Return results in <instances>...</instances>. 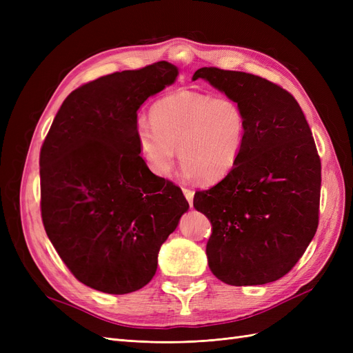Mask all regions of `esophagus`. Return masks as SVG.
<instances>
[{
  "label": "esophagus",
  "instance_id": "34e87169",
  "mask_svg": "<svg viewBox=\"0 0 353 353\" xmlns=\"http://www.w3.org/2000/svg\"><path fill=\"white\" fill-rule=\"evenodd\" d=\"M183 193L188 201L190 206H193V199H194V191L190 190V188H183Z\"/></svg>",
  "mask_w": 353,
  "mask_h": 353
}]
</instances>
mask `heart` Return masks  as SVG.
<instances>
[{
	"mask_svg": "<svg viewBox=\"0 0 353 353\" xmlns=\"http://www.w3.org/2000/svg\"><path fill=\"white\" fill-rule=\"evenodd\" d=\"M150 123L138 126L137 150L150 172L168 178L176 150L185 178L218 183L237 165L248 122L241 105L230 97L176 91L157 100Z\"/></svg>",
	"mask_w": 353,
	"mask_h": 353,
	"instance_id": "1",
	"label": "heart"
}]
</instances>
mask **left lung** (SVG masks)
I'll return each mask as SVG.
<instances>
[{
  "label": "left lung",
  "mask_w": 353,
  "mask_h": 353,
  "mask_svg": "<svg viewBox=\"0 0 353 353\" xmlns=\"http://www.w3.org/2000/svg\"><path fill=\"white\" fill-rule=\"evenodd\" d=\"M205 79L236 100L248 130L237 165L197 191L194 208L212 223L209 268L230 285L276 281L302 258L318 228L321 160L293 95L252 73L201 68Z\"/></svg>",
  "instance_id": "left-lung-1"
}]
</instances>
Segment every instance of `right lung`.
Segmentation results:
<instances>
[{"label": "right lung", "instance_id": "obj_1", "mask_svg": "<svg viewBox=\"0 0 353 353\" xmlns=\"http://www.w3.org/2000/svg\"><path fill=\"white\" fill-rule=\"evenodd\" d=\"M178 69L157 61L72 91L41 147V216L74 279L94 290H140L188 201L154 176L137 150V110Z\"/></svg>", "mask_w": 353, "mask_h": 353}]
</instances>
